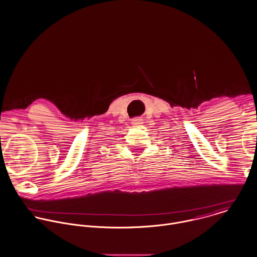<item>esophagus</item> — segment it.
Masks as SVG:
<instances>
[{"instance_id":"esophagus-1","label":"esophagus","mask_w":257,"mask_h":257,"mask_svg":"<svg viewBox=\"0 0 257 257\" xmlns=\"http://www.w3.org/2000/svg\"><path fill=\"white\" fill-rule=\"evenodd\" d=\"M131 124L134 126V127H138V126H141L143 124V119L139 118V117H136L132 120Z\"/></svg>"}]
</instances>
